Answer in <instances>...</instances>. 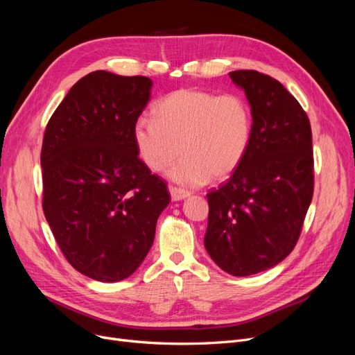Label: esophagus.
<instances>
[{
    "mask_svg": "<svg viewBox=\"0 0 355 355\" xmlns=\"http://www.w3.org/2000/svg\"><path fill=\"white\" fill-rule=\"evenodd\" d=\"M168 191H170L171 200H173V201H180V200H185V198L189 197V192L188 191L176 188V187H170Z\"/></svg>",
    "mask_w": 355,
    "mask_h": 355,
    "instance_id": "esophagus-1",
    "label": "esophagus"
}]
</instances>
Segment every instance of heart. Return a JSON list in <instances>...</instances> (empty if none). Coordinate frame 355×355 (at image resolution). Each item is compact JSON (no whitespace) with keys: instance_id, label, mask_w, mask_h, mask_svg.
Returning a JSON list of instances; mask_svg holds the SVG:
<instances>
[{"instance_id":"heart-1","label":"heart","mask_w":355,"mask_h":355,"mask_svg":"<svg viewBox=\"0 0 355 355\" xmlns=\"http://www.w3.org/2000/svg\"><path fill=\"white\" fill-rule=\"evenodd\" d=\"M154 121L141 118L133 127V144L142 163L158 173L175 158L168 178L185 187L225 179L240 167L252 144L253 115L240 94L179 89L159 99Z\"/></svg>"}]
</instances>
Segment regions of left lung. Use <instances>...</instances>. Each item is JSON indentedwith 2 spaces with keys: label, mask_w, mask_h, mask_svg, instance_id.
<instances>
[{
  "label": "left lung",
  "mask_w": 355,
  "mask_h": 355,
  "mask_svg": "<svg viewBox=\"0 0 355 355\" xmlns=\"http://www.w3.org/2000/svg\"><path fill=\"white\" fill-rule=\"evenodd\" d=\"M253 115L252 144L240 167L207 194L204 247L235 277L262 272L292 253L314 192L313 133L306 112L270 75L230 72Z\"/></svg>",
  "instance_id": "1"
}]
</instances>
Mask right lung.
Listing matches in <instances>:
<instances>
[{
	"label": "right lung",
	"mask_w": 355,
	"mask_h": 355,
	"mask_svg": "<svg viewBox=\"0 0 355 355\" xmlns=\"http://www.w3.org/2000/svg\"><path fill=\"white\" fill-rule=\"evenodd\" d=\"M151 87L142 75L90 72L46 127L42 210L68 262L93 280L121 282L137 270L170 202L166 182L133 144Z\"/></svg>",
	"instance_id": "add662e5"
}]
</instances>
